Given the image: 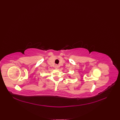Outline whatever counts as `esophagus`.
<instances>
[{"mask_svg":"<svg viewBox=\"0 0 120 120\" xmlns=\"http://www.w3.org/2000/svg\"><path fill=\"white\" fill-rule=\"evenodd\" d=\"M55 68H56V69H58V66L57 65H56L55 66Z\"/></svg>","mask_w":120,"mask_h":120,"instance_id":"34e87169","label":"esophagus"}]
</instances>
